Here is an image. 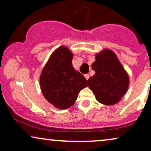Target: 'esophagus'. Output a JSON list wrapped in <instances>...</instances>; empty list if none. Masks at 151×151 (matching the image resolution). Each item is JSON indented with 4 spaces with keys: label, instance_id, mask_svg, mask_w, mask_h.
I'll return each instance as SVG.
<instances>
[{
    "label": "esophagus",
    "instance_id": "esophagus-1",
    "mask_svg": "<svg viewBox=\"0 0 151 151\" xmlns=\"http://www.w3.org/2000/svg\"><path fill=\"white\" fill-rule=\"evenodd\" d=\"M84 77H85L86 80H87L88 78H89V75H88V74H85V75H84Z\"/></svg>",
    "mask_w": 151,
    "mask_h": 151
}]
</instances>
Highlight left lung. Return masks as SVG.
I'll use <instances>...</instances> for the list:
<instances>
[{
  "mask_svg": "<svg viewBox=\"0 0 151 151\" xmlns=\"http://www.w3.org/2000/svg\"><path fill=\"white\" fill-rule=\"evenodd\" d=\"M92 69L96 74L87 82L96 100L105 105L118 102L127 91L129 78L115 53L106 49L98 53Z\"/></svg>",
  "mask_w": 151,
  "mask_h": 151,
  "instance_id": "8db88e82",
  "label": "left lung"
}]
</instances>
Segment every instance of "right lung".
I'll return each instance as SVG.
<instances>
[{
    "instance_id": "right-lung-1",
    "label": "right lung",
    "mask_w": 151,
    "mask_h": 151,
    "mask_svg": "<svg viewBox=\"0 0 151 151\" xmlns=\"http://www.w3.org/2000/svg\"><path fill=\"white\" fill-rule=\"evenodd\" d=\"M73 56L67 47H60L51 55L40 74L43 96L60 109L73 105L80 91L87 86L86 78L72 65Z\"/></svg>"
}]
</instances>
